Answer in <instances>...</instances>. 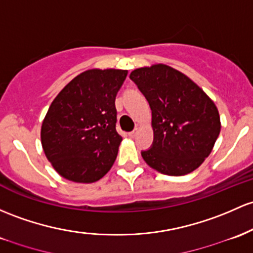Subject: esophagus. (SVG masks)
<instances>
[{"label":"esophagus","mask_w":253,"mask_h":253,"mask_svg":"<svg viewBox=\"0 0 253 253\" xmlns=\"http://www.w3.org/2000/svg\"><path fill=\"white\" fill-rule=\"evenodd\" d=\"M137 134H138V129H134V131H132V132L128 133V135H129V137H131V138H134Z\"/></svg>","instance_id":"1"}]
</instances>
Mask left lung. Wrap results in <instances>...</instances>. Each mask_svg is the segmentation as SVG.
Returning <instances> with one entry per match:
<instances>
[{
  "label": "left lung",
  "mask_w": 253,
  "mask_h": 253,
  "mask_svg": "<svg viewBox=\"0 0 253 253\" xmlns=\"http://www.w3.org/2000/svg\"><path fill=\"white\" fill-rule=\"evenodd\" d=\"M129 78L152 113L154 143L141 152L144 161L166 175L196 170L221 131L220 114L211 98L187 76L163 63L134 69Z\"/></svg>",
  "instance_id": "obj_1"
}]
</instances>
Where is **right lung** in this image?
Masks as SVG:
<instances>
[{"instance_id":"add662e5","label":"right lung","mask_w":253,"mask_h":253,"mask_svg":"<svg viewBox=\"0 0 253 253\" xmlns=\"http://www.w3.org/2000/svg\"><path fill=\"white\" fill-rule=\"evenodd\" d=\"M125 69H88L72 79L50 104L41 129L44 154L65 179L98 181L113 167L122 137L115 97Z\"/></svg>"}]
</instances>
